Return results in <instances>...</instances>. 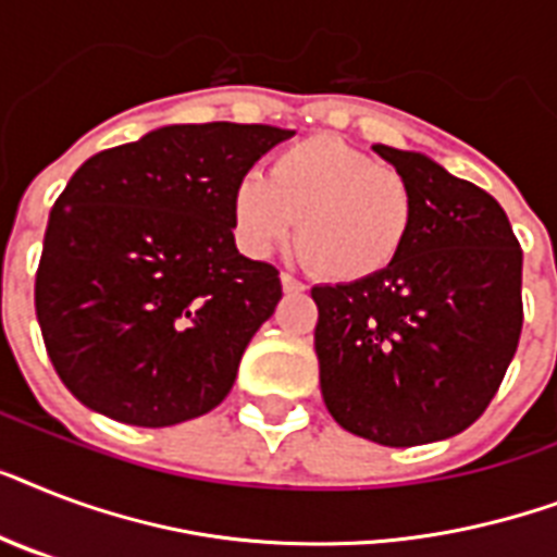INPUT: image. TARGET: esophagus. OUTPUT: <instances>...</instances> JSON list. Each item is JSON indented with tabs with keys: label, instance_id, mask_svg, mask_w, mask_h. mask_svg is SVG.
Wrapping results in <instances>:
<instances>
[{
	"label": "esophagus",
	"instance_id": "obj_1",
	"mask_svg": "<svg viewBox=\"0 0 557 557\" xmlns=\"http://www.w3.org/2000/svg\"><path fill=\"white\" fill-rule=\"evenodd\" d=\"M280 283H283V292H292V295H297V292H306L304 283H300L297 277H292V274H280Z\"/></svg>",
	"mask_w": 557,
	"mask_h": 557
}]
</instances>
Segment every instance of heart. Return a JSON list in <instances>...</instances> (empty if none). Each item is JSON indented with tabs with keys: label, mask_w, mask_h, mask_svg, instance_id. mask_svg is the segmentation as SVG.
<instances>
[{
	"label": "heart",
	"mask_w": 557,
	"mask_h": 557,
	"mask_svg": "<svg viewBox=\"0 0 557 557\" xmlns=\"http://www.w3.org/2000/svg\"><path fill=\"white\" fill-rule=\"evenodd\" d=\"M413 187L370 152L318 135L274 156L269 176L245 173L231 222L245 253L265 257L297 231L306 260L332 280L387 271L413 227Z\"/></svg>",
	"instance_id": "b5f03b06"
}]
</instances>
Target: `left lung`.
<instances>
[{
    "mask_svg": "<svg viewBox=\"0 0 557 557\" xmlns=\"http://www.w3.org/2000/svg\"><path fill=\"white\" fill-rule=\"evenodd\" d=\"M413 187V227L375 277L314 286L326 410L387 448L474 424L509 370L523 326V251L506 210L422 152L375 144Z\"/></svg>",
    "mask_w": 557,
    "mask_h": 557,
    "instance_id": "1",
    "label": "left lung"
}]
</instances>
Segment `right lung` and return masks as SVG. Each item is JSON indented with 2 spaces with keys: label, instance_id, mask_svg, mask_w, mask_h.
<instances>
[{
  "label": "right lung",
  "instance_id": "obj_1",
  "mask_svg": "<svg viewBox=\"0 0 557 557\" xmlns=\"http://www.w3.org/2000/svg\"><path fill=\"white\" fill-rule=\"evenodd\" d=\"M292 135L173 124L83 161L51 208L34 286L48 358L81 405L170 428L231 393L283 297L274 265L236 251L231 193Z\"/></svg>",
  "mask_w": 557,
  "mask_h": 557
}]
</instances>
